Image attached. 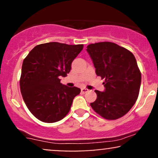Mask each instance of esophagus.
Listing matches in <instances>:
<instances>
[{"label":"esophagus","mask_w":158,"mask_h":158,"mask_svg":"<svg viewBox=\"0 0 158 158\" xmlns=\"http://www.w3.org/2000/svg\"><path fill=\"white\" fill-rule=\"evenodd\" d=\"M81 93H82V94H85V93H87V92L89 91V90L87 89V88H81Z\"/></svg>","instance_id":"1"}]
</instances>
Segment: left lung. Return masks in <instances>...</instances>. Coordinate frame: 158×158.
Masks as SVG:
<instances>
[{
  "mask_svg": "<svg viewBox=\"0 0 158 158\" xmlns=\"http://www.w3.org/2000/svg\"><path fill=\"white\" fill-rule=\"evenodd\" d=\"M98 77L105 79L104 91L95 90L97 98L90 106L106 119H117L129 111L137 101L141 73L133 53L112 42L87 47Z\"/></svg>",
  "mask_w": 158,
  "mask_h": 158,
  "instance_id": "1",
  "label": "left lung"
}]
</instances>
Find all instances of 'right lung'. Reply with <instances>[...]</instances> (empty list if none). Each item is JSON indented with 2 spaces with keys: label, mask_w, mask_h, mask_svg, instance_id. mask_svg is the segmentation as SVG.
<instances>
[{
  "label": "right lung",
  "mask_w": 158,
  "mask_h": 158,
  "mask_svg": "<svg viewBox=\"0 0 158 158\" xmlns=\"http://www.w3.org/2000/svg\"><path fill=\"white\" fill-rule=\"evenodd\" d=\"M83 44L49 42L35 46L23 61L20 88L25 104L34 117L44 123H55L70 111L81 90L60 82L71 69Z\"/></svg>",
  "instance_id": "obj_1"
}]
</instances>
